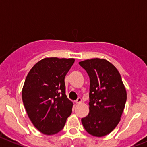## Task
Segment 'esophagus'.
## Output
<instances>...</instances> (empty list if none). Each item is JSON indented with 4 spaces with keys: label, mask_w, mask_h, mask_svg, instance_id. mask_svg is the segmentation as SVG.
<instances>
[{
    "label": "esophagus",
    "mask_w": 147,
    "mask_h": 147,
    "mask_svg": "<svg viewBox=\"0 0 147 147\" xmlns=\"http://www.w3.org/2000/svg\"><path fill=\"white\" fill-rule=\"evenodd\" d=\"M81 102H82V99L80 98H78V99L75 101V103H76V104H80Z\"/></svg>",
    "instance_id": "1"
}]
</instances>
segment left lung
Instances as JSON below:
<instances>
[{
  "mask_svg": "<svg viewBox=\"0 0 147 147\" xmlns=\"http://www.w3.org/2000/svg\"><path fill=\"white\" fill-rule=\"evenodd\" d=\"M90 78L89 113L81 122L86 131L97 137L110 134L121 120L127 92L120 72L105 59L79 62Z\"/></svg>",
  "mask_w": 147,
  "mask_h": 147,
  "instance_id": "1",
  "label": "left lung"
}]
</instances>
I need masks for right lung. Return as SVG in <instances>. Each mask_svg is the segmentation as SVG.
Listing matches in <instances>:
<instances>
[{
    "label": "right lung",
    "mask_w": 147,
    "mask_h": 147,
    "mask_svg": "<svg viewBox=\"0 0 147 147\" xmlns=\"http://www.w3.org/2000/svg\"><path fill=\"white\" fill-rule=\"evenodd\" d=\"M75 59L46 57L27 74L22 91L29 118L40 132L53 135L64 127L73 103L65 94L64 78Z\"/></svg>",
    "instance_id": "right-lung-1"
}]
</instances>
